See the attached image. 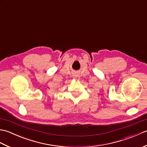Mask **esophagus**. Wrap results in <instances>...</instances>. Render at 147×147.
Listing matches in <instances>:
<instances>
[{
    "mask_svg": "<svg viewBox=\"0 0 147 147\" xmlns=\"http://www.w3.org/2000/svg\"><path fill=\"white\" fill-rule=\"evenodd\" d=\"M73 78L75 79L76 80H80V75L77 74H74L73 75Z\"/></svg>",
    "mask_w": 147,
    "mask_h": 147,
    "instance_id": "34e87169",
    "label": "esophagus"
}]
</instances>
